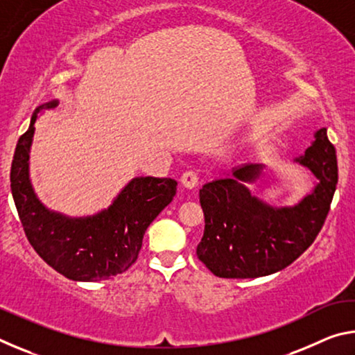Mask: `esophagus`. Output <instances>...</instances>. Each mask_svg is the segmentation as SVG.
Listing matches in <instances>:
<instances>
[{"label": "esophagus", "instance_id": "obj_1", "mask_svg": "<svg viewBox=\"0 0 355 355\" xmlns=\"http://www.w3.org/2000/svg\"><path fill=\"white\" fill-rule=\"evenodd\" d=\"M180 182H182V184L186 189H194L197 188V184H199V177H197L196 172L186 171L182 175V178H180Z\"/></svg>", "mask_w": 355, "mask_h": 355}]
</instances>
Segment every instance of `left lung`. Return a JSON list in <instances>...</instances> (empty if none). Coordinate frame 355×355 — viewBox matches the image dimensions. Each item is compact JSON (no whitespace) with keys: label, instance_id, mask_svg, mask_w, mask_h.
Masks as SVG:
<instances>
[{"label":"left lung","instance_id":"left-lung-1","mask_svg":"<svg viewBox=\"0 0 355 355\" xmlns=\"http://www.w3.org/2000/svg\"><path fill=\"white\" fill-rule=\"evenodd\" d=\"M318 182L293 207H271L250 194L264 164H243L232 175L203 184L200 205L205 232L197 257L222 279H255L274 274L307 250L322 228L338 182L335 147L327 130L315 133L304 155L294 158Z\"/></svg>","mask_w":355,"mask_h":355}]
</instances>
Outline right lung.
Returning <instances> with one entry per match:
<instances>
[{"label": "right lung", "mask_w": 355, "mask_h": 355, "mask_svg": "<svg viewBox=\"0 0 355 355\" xmlns=\"http://www.w3.org/2000/svg\"><path fill=\"white\" fill-rule=\"evenodd\" d=\"M40 105L28 131L17 142L10 167V189L29 244L46 264L75 282H97L122 274L137 260L142 238L153 219L172 202V178L136 177L125 184L106 209L70 218L48 209L29 178V152L37 114L58 106Z\"/></svg>", "instance_id": "obj_1"}]
</instances>
